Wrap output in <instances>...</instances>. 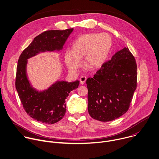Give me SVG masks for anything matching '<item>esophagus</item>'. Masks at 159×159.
I'll return each mask as SVG.
<instances>
[{
    "mask_svg": "<svg viewBox=\"0 0 159 159\" xmlns=\"http://www.w3.org/2000/svg\"><path fill=\"white\" fill-rule=\"evenodd\" d=\"M86 81V76H81V77L80 78V83L82 84H84Z\"/></svg>",
    "mask_w": 159,
    "mask_h": 159,
    "instance_id": "34e87169",
    "label": "esophagus"
}]
</instances>
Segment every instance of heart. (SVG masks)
Segmentation results:
<instances>
[{
    "label": "heart",
    "mask_w": 159,
    "mask_h": 159,
    "mask_svg": "<svg viewBox=\"0 0 159 159\" xmlns=\"http://www.w3.org/2000/svg\"><path fill=\"white\" fill-rule=\"evenodd\" d=\"M112 47V39L106 33H88L79 36L73 43L71 50L65 53L68 69L76 71L84 63L91 68H100L107 60Z\"/></svg>",
    "instance_id": "b5f03b06"
}]
</instances>
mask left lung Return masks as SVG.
<instances>
[{
  "instance_id": "8db88e82",
  "label": "left lung",
  "mask_w": 159,
  "mask_h": 159,
  "mask_svg": "<svg viewBox=\"0 0 159 159\" xmlns=\"http://www.w3.org/2000/svg\"><path fill=\"white\" fill-rule=\"evenodd\" d=\"M137 64L127 47L116 52L86 80L88 112L99 121L113 120L129 109L137 87Z\"/></svg>"
}]
</instances>
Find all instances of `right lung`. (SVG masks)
I'll use <instances>...</instances> for the list:
<instances>
[{"mask_svg": "<svg viewBox=\"0 0 159 159\" xmlns=\"http://www.w3.org/2000/svg\"><path fill=\"white\" fill-rule=\"evenodd\" d=\"M73 29L48 30L36 37L23 51L18 60L16 88L25 112L37 121L53 124L60 121L66 111L65 99L78 88L80 81L58 80L48 89L33 88L27 73L28 59L46 52H60Z\"/></svg>", "mask_w": 159, "mask_h": 159, "instance_id": "right-lung-1", "label": "right lung"}]
</instances>
